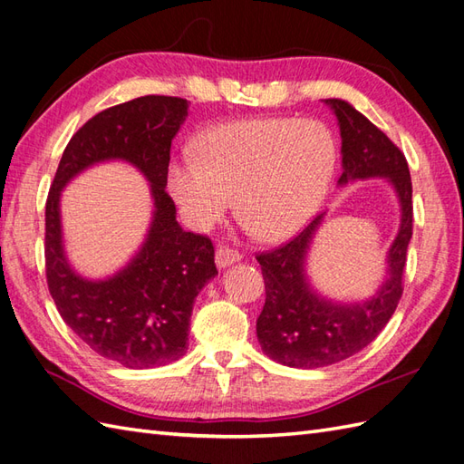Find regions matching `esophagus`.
Returning a JSON list of instances; mask_svg holds the SVG:
<instances>
[{
	"label": "esophagus",
	"mask_w": 464,
	"mask_h": 464,
	"mask_svg": "<svg viewBox=\"0 0 464 464\" xmlns=\"http://www.w3.org/2000/svg\"><path fill=\"white\" fill-rule=\"evenodd\" d=\"M239 260H241V255L229 246H219L216 251V265L219 268H227L235 263H239Z\"/></svg>",
	"instance_id": "1"
}]
</instances>
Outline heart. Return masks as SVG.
<instances>
[{"label": "heart", "mask_w": 464, "mask_h": 464, "mask_svg": "<svg viewBox=\"0 0 464 464\" xmlns=\"http://www.w3.org/2000/svg\"><path fill=\"white\" fill-rule=\"evenodd\" d=\"M198 157L182 152L166 184L184 221L208 231L233 208L243 227L282 241L310 221L334 182L337 139L324 121L294 117L245 119L206 130Z\"/></svg>", "instance_id": "b5f03b06"}]
</instances>
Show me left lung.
<instances>
[{"label": "left lung", "instance_id": "left-lung-1", "mask_svg": "<svg viewBox=\"0 0 464 464\" xmlns=\"http://www.w3.org/2000/svg\"><path fill=\"white\" fill-rule=\"evenodd\" d=\"M341 133L339 186L382 178L396 192L400 227L386 253V272L366 300L339 302L319 292L307 276V255L325 213L276 251L258 255L266 302L256 319L260 349L292 368H319L349 359L378 337L401 298V275L411 239V178L406 157L374 123L345 100H324Z\"/></svg>", "mask_w": 464, "mask_h": 464}]
</instances>
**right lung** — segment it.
<instances>
[{
    "label": "right lung",
    "mask_w": 464,
    "mask_h": 464,
    "mask_svg": "<svg viewBox=\"0 0 464 464\" xmlns=\"http://www.w3.org/2000/svg\"><path fill=\"white\" fill-rule=\"evenodd\" d=\"M188 117V102L142 96L92 117L70 139L46 199V282L64 324L100 356L125 368H154L182 359L198 294L216 278L213 245L176 221L166 194L172 139ZM121 160L151 186L153 216L146 241L105 279H88L63 248L62 189L96 163Z\"/></svg>",
    "instance_id": "add662e5"
}]
</instances>
